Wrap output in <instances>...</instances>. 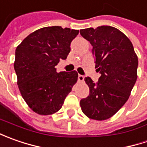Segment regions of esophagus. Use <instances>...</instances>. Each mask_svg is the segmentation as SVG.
Returning <instances> with one entry per match:
<instances>
[{"instance_id":"1","label":"esophagus","mask_w":147,"mask_h":147,"mask_svg":"<svg viewBox=\"0 0 147 147\" xmlns=\"http://www.w3.org/2000/svg\"><path fill=\"white\" fill-rule=\"evenodd\" d=\"M78 78V81H80V82H82V81H84V76H83V75H81V74H79Z\"/></svg>"}]
</instances>
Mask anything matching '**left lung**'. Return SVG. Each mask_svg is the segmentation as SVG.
Returning <instances> with one entry per match:
<instances>
[{"instance_id": "1", "label": "left lung", "mask_w": 147, "mask_h": 147, "mask_svg": "<svg viewBox=\"0 0 147 147\" xmlns=\"http://www.w3.org/2000/svg\"><path fill=\"white\" fill-rule=\"evenodd\" d=\"M80 34L92 46L96 71L101 74L97 82L84 78L90 91L80 106L88 118L105 120L127 100L138 78V59L130 40L114 27L81 29Z\"/></svg>"}]
</instances>
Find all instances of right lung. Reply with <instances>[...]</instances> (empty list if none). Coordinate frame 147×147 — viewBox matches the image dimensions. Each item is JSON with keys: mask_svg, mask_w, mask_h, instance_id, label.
<instances>
[{"mask_svg": "<svg viewBox=\"0 0 147 147\" xmlns=\"http://www.w3.org/2000/svg\"><path fill=\"white\" fill-rule=\"evenodd\" d=\"M78 30L60 26L45 27L29 34L15 50L14 70L25 102L42 115L62 107L78 80V73H57L55 66L66 59Z\"/></svg>", "mask_w": 147, "mask_h": 147, "instance_id": "right-lung-1", "label": "right lung"}]
</instances>
